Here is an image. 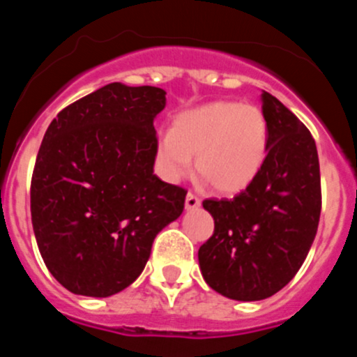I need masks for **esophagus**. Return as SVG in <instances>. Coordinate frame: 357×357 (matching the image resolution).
Instances as JSON below:
<instances>
[{
    "label": "esophagus",
    "instance_id": "34e87169",
    "mask_svg": "<svg viewBox=\"0 0 357 357\" xmlns=\"http://www.w3.org/2000/svg\"><path fill=\"white\" fill-rule=\"evenodd\" d=\"M198 207H200V198L193 193H188V197H185V209L193 211L198 209Z\"/></svg>",
    "mask_w": 357,
    "mask_h": 357
}]
</instances>
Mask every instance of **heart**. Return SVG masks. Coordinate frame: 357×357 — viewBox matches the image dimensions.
<instances>
[{"instance_id": "b5f03b06", "label": "heart", "mask_w": 357, "mask_h": 357, "mask_svg": "<svg viewBox=\"0 0 357 357\" xmlns=\"http://www.w3.org/2000/svg\"><path fill=\"white\" fill-rule=\"evenodd\" d=\"M268 119L254 103L216 100L181 112L157 139L160 175L182 181L193 168L222 195H238L257 178L268 157Z\"/></svg>"}]
</instances>
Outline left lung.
<instances>
[{"mask_svg":"<svg viewBox=\"0 0 357 357\" xmlns=\"http://www.w3.org/2000/svg\"><path fill=\"white\" fill-rule=\"evenodd\" d=\"M268 157L232 200H204L214 234L198 250L202 275L220 295L254 302L295 277L317 236L320 164L313 135L288 107L263 91Z\"/></svg>","mask_w":357,"mask_h":357,"instance_id":"1","label":"left lung"}]
</instances>
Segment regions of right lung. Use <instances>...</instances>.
Wrapping results in <instances>:
<instances>
[{
    "mask_svg": "<svg viewBox=\"0 0 357 357\" xmlns=\"http://www.w3.org/2000/svg\"><path fill=\"white\" fill-rule=\"evenodd\" d=\"M159 87L109 84L50 123L31 175L44 264L75 295L110 296L144 270L151 243L184 211L185 189L153 175Z\"/></svg>",
    "mask_w": 357,
    "mask_h": 357,
    "instance_id": "obj_1",
    "label": "right lung"
}]
</instances>
